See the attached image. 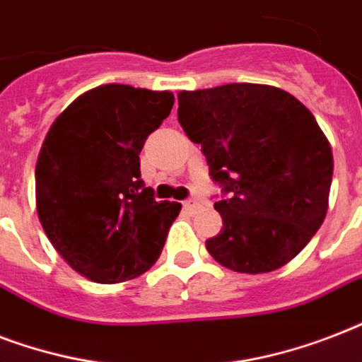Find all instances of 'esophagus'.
I'll list each match as a JSON object with an SVG mask.
<instances>
[{"label": "esophagus", "mask_w": 362, "mask_h": 362, "mask_svg": "<svg viewBox=\"0 0 362 362\" xmlns=\"http://www.w3.org/2000/svg\"><path fill=\"white\" fill-rule=\"evenodd\" d=\"M182 206H184V210H187V212H192V210L197 209V201H195V199H187V201L182 203Z\"/></svg>", "instance_id": "esophagus-1"}]
</instances>
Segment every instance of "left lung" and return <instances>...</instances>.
<instances>
[{
    "label": "left lung",
    "instance_id": "8db88e82",
    "mask_svg": "<svg viewBox=\"0 0 362 362\" xmlns=\"http://www.w3.org/2000/svg\"><path fill=\"white\" fill-rule=\"evenodd\" d=\"M178 122L201 144L223 227L206 250L226 269L263 274L287 264L329 209L332 148L314 115L267 84H226L178 93Z\"/></svg>",
    "mask_w": 362,
    "mask_h": 362
}]
</instances>
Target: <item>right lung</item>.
Listing matches in <instances>:
<instances>
[{"mask_svg":"<svg viewBox=\"0 0 362 362\" xmlns=\"http://www.w3.org/2000/svg\"><path fill=\"white\" fill-rule=\"evenodd\" d=\"M173 103V92L103 84L78 95L42 141L37 214L56 252L95 284L144 274L180 212L144 187L139 159Z\"/></svg>","mask_w":362,"mask_h":362,"instance_id":"obj_1","label":"right lung"}]
</instances>
